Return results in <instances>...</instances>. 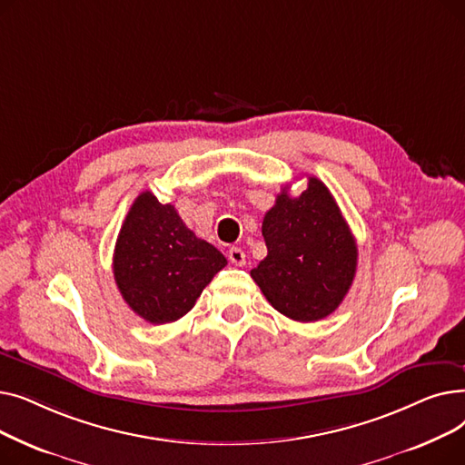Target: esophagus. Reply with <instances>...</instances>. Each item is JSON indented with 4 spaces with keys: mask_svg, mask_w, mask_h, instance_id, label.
<instances>
[{
    "mask_svg": "<svg viewBox=\"0 0 465 465\" xmlns=\"http://www.w3.org/2000/svg\"><path fill=\"white\" fill-rule=\"evenodd\" d=\"M228 258L233 265H245V252H242V249L239 247H232L228 252Z\"/></svg>",
    "mask_w": 465,
    "mask_h": 465,
    "instance_id": "esophagus-1",
    "label": "esophagus"
}]
</instances>
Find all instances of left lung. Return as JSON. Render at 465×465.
<instances>
[{"instance_id":"obj_1","label":"left lung","mask_w":465,"mask_h":465,"mask_svg":"<svg viewBox=\"0 0 465 465\" xmlns=\"http://www.w3.org/2000/svg\"><path fill=\"white\" fill-rule=\"evenodd\" d=\"M267 256L251 272L262 294L298 322L331 314L354 281L358 247L331 192L316 177L290 198L288 188L262 223Z\"/></svg>"}]
</instances>
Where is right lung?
<instances>
[{
    "mask_svg": "<svg viewBox=\"0 0 465 465\" xmlns=\"http://www.w3.org/2000/svg\"><path fill=\"white\" fill-rule=\"evenodd\" d=\"M228 263L211 242L186 228L173 205L139 193L120 228L113 273L122 298L143 321L175 322Z\"/></svg>",
    "mask_w": 465,
    "mask_h": 465,
    "instance_id": "obj_1",
    "label": "right lung"
}]
</instances>
